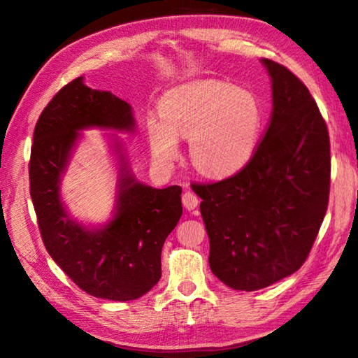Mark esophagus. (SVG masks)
<instances>
[{
  "label": "esophagus",
  "mask_w": 358,
  "mask_h": 358,
  "mask_svg": "<svg viewBox=\"0 0 358 358\" xmlns=\"http://www.w3.org/2000/svg\"><path fill=\"white\" fill-rule=\"evenodd\" d=\"M181 201H183V205H185V208L186 210H194V208H197V205H199V199H197V196L194 192H185L183 194V199H181Z\"/></svg>",
  "instance_id": "esophagus-1"
}]
</instances>
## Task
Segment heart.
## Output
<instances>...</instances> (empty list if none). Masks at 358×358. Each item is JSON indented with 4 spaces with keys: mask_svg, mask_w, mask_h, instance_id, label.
<instances>
[{
    "mask_svg": "<svg viewBox=\"0 0 358 358\" xmlns=\"http://www.w3.org/2000/svg\"><path fill=\"white\" fill-rule=\"evenodd\" d=\"M161 118H150L147 136L156 164L172 167L181 138H189L192 166L207 177L238 172L256 148L262 112L254 94L232 83L201 78L169 92Z\"/></svg>",
    "mask_w": 358,
    "mask_h": 358,
    "instance_id": "1",
    "label": "heart"
}]
</instances>
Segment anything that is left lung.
<instances>
[{
  "mask_svg": "<svg viewBox=\"0 0 358 358\" xmlns=\"http://www.w3.org/2000/svg\"><path fill=\"white\" fill-rule=\"evenodd\" d=\"M271 115L248 164L232 177L192 185L210 240L213 275L235 290H259L295 273L324 221L330 191L327 124L292 72L262 58Z\"/></svg>",
  "mask_w": 358,
  "mask_h": 358,
  "instance_id": "left-lung-1",
  "label": "left lung"
}]
</instances>
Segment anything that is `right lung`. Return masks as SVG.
<instances>
[{
  "instance_id": "add662e5",
  "label": "right lung",
  "mask_w": 358,
  "mask_h": 358,
  "mask_svg": "<svg viewBox=\"0 0 358 358\" xmlns=\"http://www.w3.org/2000/svg\"><path fill=\"white\" fill-rule=\"evenodd\" d=\"M136 128L131 104L87 87L83 77L59 90L34 128L29 189L42 241L59 268L96 299L128 301L147 294L159 281L162 245L183 213L181 187L156 189L138 181L118 134H107L117 167L110 217L90 224L69 213L62 181L82 131L132 134Z\"/></svg>"
}]
</instances>
